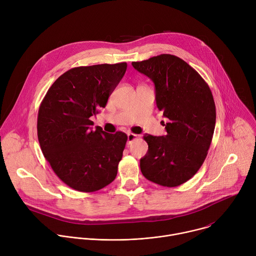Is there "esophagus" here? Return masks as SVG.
<instances>
[{"mask_svg":"<svg viewBox=\"0 0 256 256\" xmlns=\"http://www.w3.org/2000/svg\"><path fill=\"white\" fill-rule=\"evenodd\" d=\"M136 136H138L134 134H130V132L128 134V142L130 144L132 140H134L136 138Z\"/></svg>","mask_w":256,"mask_h":256,"instance_id":"1","label":"esophagus"}]
</instances>
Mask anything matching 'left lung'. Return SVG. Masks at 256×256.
Returning <instances> with one entry per match:
<instances>
[{
  "instance_id": "left-lung-1",
  "label": "left lung",
  "mask_w": 256,
  "mask_h": 256,
  "mask_svg": "<svg viewBox=\"0 0 256 256\" xmlns=\"http://www.w3.org/2000/svg\"><path fill=\"white\" fill-rule=\"evenodd\" d=\"M132 64L153 81L157 107L168 118L166 136H144L149 149L140 160V171L159 186H178L198 172L208 155L216 124L212 94L178 56L160 54Z\"/></svg>"
}]
</instances>
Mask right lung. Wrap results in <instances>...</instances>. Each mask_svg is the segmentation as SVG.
Wrapping results in <instances>:
<instances>
[{
	"instance_id": "obj_1",
	"label": "right lung",
	"mask_w": 256,
	"mask_h": 256,
	"mask_svg": "<svg viewBox=\"0 0 256 256\" xmlns=\"http://www.w3.org/2000/svg\"><path fill=\"white\" fill-rule=\"evenodd\" d=\"M126 62L72 68L46 92L38 110V136L44 156L70 188L93 192L116 179L128 136L93 128L91 116L106 106Z\"/></svg>"
}]
</instances>
